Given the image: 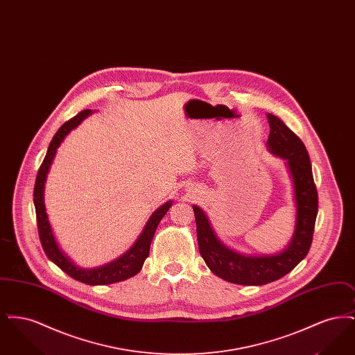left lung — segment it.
Returning <instances> with one entry per match:
<instances>
[{"mask_svg":"<svg viewBox=\"0 0 355 355\" xmlns=\"http://www.w3.org/2000/svg\"><path fill=\"white\" fill-rule=\"evenodd\" d=\"M268 119L270 126L268 148L272 154L286 159L294 184L297 220L294 234L286 249L282 253L258 257L236 253L220 243L205 213L200 207L193 206L198 248L205 263L216 275L236 285H265L293 270L310 250L318 214V193L304 142L282 119L270 113Z\"/></svg>","mask_w":355,"mask_h":355,"instance_id":"obj_1","label":"left lung"}]
</instances>
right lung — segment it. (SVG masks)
<instances>
[{"mask_svg": "<svg viewBox=\"0 0 355 355\" xmlns=\"http://www.w3.org/2000/svg\"><path fill=\"white\" fill-rule=\"evenodd\" d=\"M90 113H92V110H89V109L80 112L77 116L67 121L53 137L46 155L37 173V178H35V184H34V207H35L38 236H40L42 249L48 255V258L51 259L61 270L65 271L69 277H71L83 284L109 285V284H116L119 281H125V279L135 275L137 272H139L145 259L149 257L150 243H152L154 233L157 230V226L162 220V217L168 213V210L173 203L169 201V202L162 205L159 209H157L148 220L141 236H138V239L135 241V245L126 253L121 255L119 259H116L107 265H103L101 268H96V269H81V268L74 266V263L61 253V250L58 249V246L54 241L48 216L45 211V203H44L45 181H46L48 171L51 169L53 158L57 152V148L61 145V142L64 141V138L67 137L69 132L71 129L77 128L81 123V121L86 119Z\"/></svg>", "mask_w": 355, "mask_h": 355, "instance_id": "obj_1", "label": "right lung"}]
</instances>
